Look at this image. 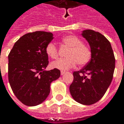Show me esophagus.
I'll list each match as a JSON object with an SVG mask.
<instances>
[{
  "label": "esophagus",
  "mask_w": 124,
  "mask_h": 124,
  "mask_svg": "<svg viewBox=\"0 0 124 124\" xmlns=\"http://www.w3.org/2000/svg\"><path fill=\"white\" fill-rule=\"evenodd\" d=\"M60 74H61V75H64V74H66V72H65V71H61V72H60Z\"/></svg>",
  "instance_id": "esophagus-1"
}]
</instances>
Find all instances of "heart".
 <instances>
[{
	"mask_svg": "<svg viewBox=\"0 0 124 124\" xmlns=\"http://www.w3.org/2000/svg\"><path fill=\"white\" fill-rule=\"evenodd\" d=\"M62 43L70 47L66 58H60L52 63V67L57 70L66 71L74 67L76 63L79 66L86 64L91 58V51L88 46L82 44V41L78 36L67 35L62 39ZM47 55L52 59H56L58 56L56 46L50 42L46 47Z\"/></svg>",
	"mask_w": 124,
	"mask_h": 124,
	"instance_id": "heart-1",
	"label": "heart"
}]
</instances>
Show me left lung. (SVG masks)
<instances>
[{"instance_id":"1","label":"left lung","mask_w":124,"mask_h":124,"mask_svg":"<svg viewBox=\"0 0 124 124\" xmlns=\"http://www.w3.org/2000/svg\"><path fill=\"white\" fill-rule=\"evenodd\" d=\"M91 49V60L80 71L73 72L70 92L74 100L92 105L104 96L112 82L115 57L111 44L104 35L92 30L82 31Z\"/></svg>"}]
</instances>
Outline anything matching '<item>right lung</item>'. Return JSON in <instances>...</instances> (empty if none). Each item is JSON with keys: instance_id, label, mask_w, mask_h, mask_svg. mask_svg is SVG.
Here are the masks:
<instances>
[{"instance_id": "obj_1", "label": "right lung", "mask_w": 124, "mask_h": 124, "mask_svg": "<svg viewBox=\"0 0 124 124\" xmlns=\"http://www.w3.org/2000/svg\"><path fill=\"white\" fill-rule=\"evenodd\" d=\"M54 38L51 32L36 31L20 37L8 54V80L12 91L24 105L42 103L50 92V84L60 76L48 64L46 47Z\"/></svg>"}]
</instances>
